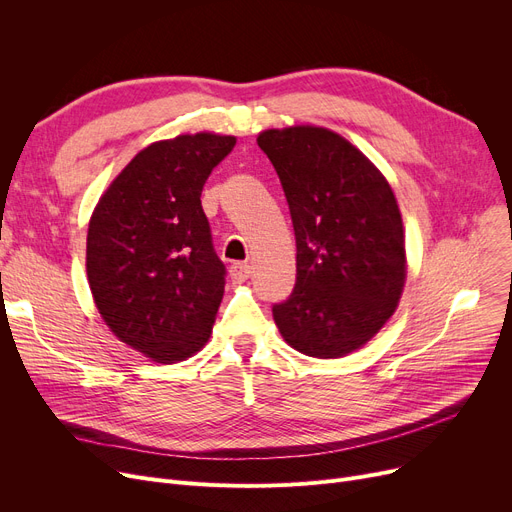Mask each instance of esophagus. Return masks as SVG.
<instances>
[{"label": "esophagus", "instance_id": "obj_1", "mask_svg": "<svg viewBox=\"0 0 512 512\" xmlns=\"http://www.w3.org/2000/svg\"><path fill=\"white\" fill-rule=\"evenodd\" d=\"M249 274H251V265L249 263H240L238 261V263H234L230 267V278H232L234 284H242V282L249 278Z\"/></svg>", "mask_w": 512, "mask_h": 512}]
</instances>
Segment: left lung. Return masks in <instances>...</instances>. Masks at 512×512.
Here are the masks:
<instances>
[{
	"mask_svg": "<svg viewBox=\"0 0 512 512\" xmlns=\"http://www.w3.org/2000/svg\"><path fill=\"white\" fill-rule=\"evenodd\" d=\"M297 238V282L272 307L299 353L338 359L390 319L405 286V234L386 178L340 134L294 126L257 139Z\"/></svg>",
	"mask_w": 512,
	"mask_h": 512,
	"instance_id": "1",
	"label": "left lung"
}]
</instances>
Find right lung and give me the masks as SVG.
<instances>
[{"label": "right lung", "mask_w": 512, "mask_h": 512, "mask_svg": "<svg viewBox=\"0 0 512 512\" xmlns=\"http://www.w3.org/2000/svg\"><path fill=\"white\" fill-rule=\"evenodd\" d=\"M234 145L209 132L153 143L93 211L87 276L95 305L122 342L157 363L197 353L222 303L226 265L201 191Z\"/></svg>", "instance_id": "1"}]
</instances>
